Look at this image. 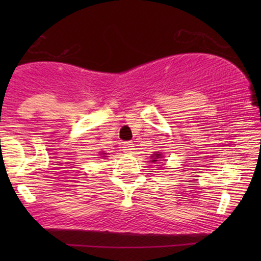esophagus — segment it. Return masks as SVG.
I'll use <instances>...</instances> for the list:
<instances>
[{
    "instance_id": "esophagus-1",
    "label": "esophagus",
    "mask_w": 261,
    "mask_h": 261,
    "mask_svg": "<svg viewBox=\"0 0 261 261\" xmlns=\"http://www.w3.org/2000/svg\"><path fill=\"white\" fill-rule=\"evenodd\" d=\"M133 147H134L133 144H132V142H129V141L123 142V144H122V149L124 152H132L134 149Z\"/></svg>"
}]
</instances>
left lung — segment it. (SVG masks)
I'll return each mask as SVG.
<instances>
[{
	"label": "left lung",
	"mask_w": 261,
	"mask_h": 261,
	"mask_svg": "<svg viewBox=\"0 0 261 261\" xmlns=\"http://www.w3.org/2000/svg\"><path fill=\"white\" fill-rule=\"evenodd\" d=\"M162 153H159V152H156V153H154V154L153 155H151V159H152V162L153 163H155L156 162V159H159V158H162Z\"/></svg>",
	"instance_id": "left-lung-1"
}]
</instances>
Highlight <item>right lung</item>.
Returning a JSON list of instances; mask_svg holds the SVG:
<instances>
[{
    "mask_svg": "<svg viewBox=\"0 0 261 261\" xmlns=\"http://www.w3.org/2000/svg\"><path fill=\"white\" fill-rule=\"evenodd\" d=\"M101 154H103V156H107L106 154H107V153H101Z\"/></svg>",
    "mask_w": 261,
    "mask_h": 261,
    "instance_id": "obj_1",
    "label": "right lung"
}]
</instances>
